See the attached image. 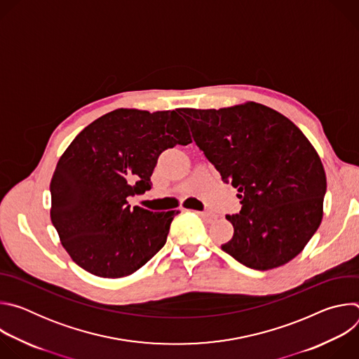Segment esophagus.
Listing matches in <instances>:
<instances>
[{"label": "esophagus", "mask_w": 359, "mask_h": 359, "mask_svg": "<svg viewBox=\"0 0 359 359\" xmlns=\"http://www.w3.org/2000/svg\"><path fill=\"white\" fill-rule=\"evenodd\" d=\"M197 216H200V217H203V219H206L208 222H215L216 219H217V216L216 215H213V213H209V212H194Z\"/></svg>", "instance_id": "34e87169"}]
</instances>
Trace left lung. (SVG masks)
I'll use <instances>...</instances> for the list:
<instances>
[{"mask_svg": "<svg viewBox=\"0 0 359 359\" xmlns=\"http://www.w3.org/2000/svg\"><path fill=\"white\" fill-rule=\"evenodd\" d=\"M180 114L196 144L231 183L241 212L222 248L254 270L287 264L323 220L327 177L317 150L284 115L255 102Z\"/></svg>", "mask_w": 359, "mask_h": 359, "instance_id": "obj_1", "label": "left lung"}]
</instances>
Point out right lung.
Returning a JSON list of instances; mask_svg holds the SVG:
<instances>
[{
  "mask_svg": "<svg viewBox=\"0 0 359 359\" xmlns=\"http://www.w3.org/2000/svg\"><path fill=\"white\" fill-rule=\"evenodd\" d=\"M177 112L115 109L88 125L62 153L49 186L50 222L85 271L130 276L165 245L179 210L130 209L128 197L150 190L163 150L191 143Z\"/></svg>",
  "mask_w": 359,
  "mask_h": 359,
  "instance_id": "1",
  "label": "right lung"
}]
</instances>
